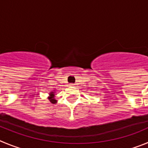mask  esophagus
<instances>
[{"label":"esophagus","instance_id":"34e87169","mask_svg":"<svg viewBox=\"0 0 148 148\" xmlns=\"http://www.w3.org/2000/svg\"><path fill=\"white\" fill-rule=\"evenodd\" d=\"M69 86H71V87H74V83H71V84H70V85H69Z\"/></svg>","mask_w":148,"mask_h":148}]
</instances>
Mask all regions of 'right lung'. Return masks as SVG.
<instances>
[{
	"label": "right lung",
	"instance_id": "obj_1",
	"mask_svg": "<svg viewBox=\"0 0 148 148\" xmlns=\"http://www.w3.org/2000/svg\"><path fill=\"white\" fill-rule=\"evenodd\" d=\"M51 97H49V100H50V102H51V103H55L56 102H57V101L55 100V99H54V98H53V97H54V94H53V93H51Z\"/></svg>",
	"mask_w": 148,
	"mask_h": 148
}]
</instances>
